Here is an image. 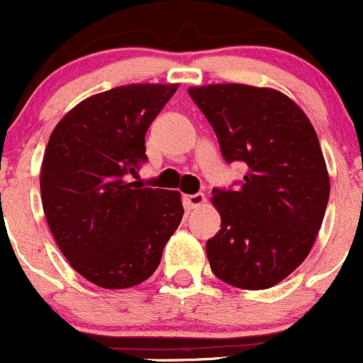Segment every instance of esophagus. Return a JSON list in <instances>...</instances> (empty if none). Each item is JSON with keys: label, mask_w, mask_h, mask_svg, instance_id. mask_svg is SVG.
<instances>
[{"label": "esophagus", "mask_w": 363, "mask_h": 363, "mask_svg": "<svg viewBox=\"0 0 363 363\" xmlns=\"http://www.w3.org/2000/svg\"><path fill=\"white\" fill-rule=\"evenodd\" d=\"M205 203L203 193H195V195H184V207L186 208H196Z\"/></svg>", "instance_id": "obj_1"}]
</instances>
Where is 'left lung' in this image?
I'll return each mask as SVG.
<instances>
[{
    "label": "left lung",
    "mask_w": 363,
    "mask_h": 363,
    "mask_svg": "<svg viewBox=\"0 0 363 363\" xmlns=\"http://www.w3.org/2000/svg\"><path fill=\"white\" fill-rule=\"evenodd\" d=\"M228 163H246L237 191L214 189L221 230L207 240L216 277L242 290H267L307 258L330 195L320 140L291 98L270 87H189Z\"/></svg>",
    "instance_id": "1"
}]
</instances>
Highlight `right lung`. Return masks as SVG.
Returning <instances> with one entry per match:
<instances>
[{
	"instance_id": "right-lung-1",
	"label": "right lung",
	"mask_w": 363,
	"mask_h": 363,
	"mask_svg": "<svg viewBox=\"0 0 363 363\" xmlns=\"http://www.w3.org/2000/svg\"><path fill=\"white\" fill-rule=\"evenodd\" d=\"M177 84H130L93 94L50 133L40 172L47 225L73 270L107 290L155 274L181 223V193L128 182L145 133Z\"/></svg>"
}]
</instances>
